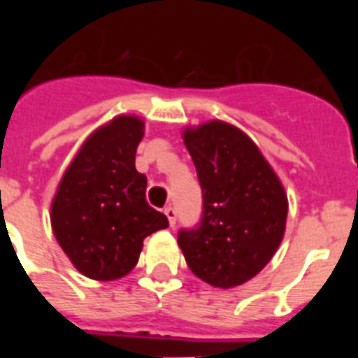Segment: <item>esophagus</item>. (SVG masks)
<instances>
[{
    "label": "esophagus",
    "instance_id": "obj_1",
    "mask_svg": "<svg viewBox=\"0 0 358 358\" xmlns=\"http://www.w3.org/2000/svg\"><path fill=\"white\" fill-rule=\"evenodd\" d=\"M164 215H166V218H169L170 226H173V224H176V218H177V211L173 210L172 206H169V208H164Z\"/></svg>",
    "mask_w": 358,
    "mask_h": 358
}]
</instances>
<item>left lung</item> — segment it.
<instances>
[{
	"instance_id": "8db88e82",
	"label": "left lung",
	"mask_w": 358,
	"mask_h": 358,
	"mask_svg": "<svg viewBox=\"0 0 358 358\" xmlns=\"http://www.w3.org/2000/svg\"><path fill=\"white\" fill-rule=\"evenodd\" d=\"M202 188V217L177 243L189 271L218 289L242 285L271 262L285 233L283 185L245 132L220 120L182 132Z\"/></svg>"
}]
</instances>
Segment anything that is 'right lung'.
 Returning a JSON list of instances; mask_svg holds the SVG:
<instances>
[{
	"label": "right lung",
	"instance_id": "add662e5",
	"mask_svg": "<svg viewBox=\"0 0 358 358\" xmlns=\"http://www.w3.org/2000/svg\"><path fill=\"white\" fill-rule=\"evenodd\" d=\"M143 132V120L129 115L96 129L53 197V235L78 273L91 280L113 281L131 273L143 240L169 227V218L148 206L147 177L136 170Z\"/></svg>",
	"mask_w": 358,
	"mask_h": 358
}]
</instances>
